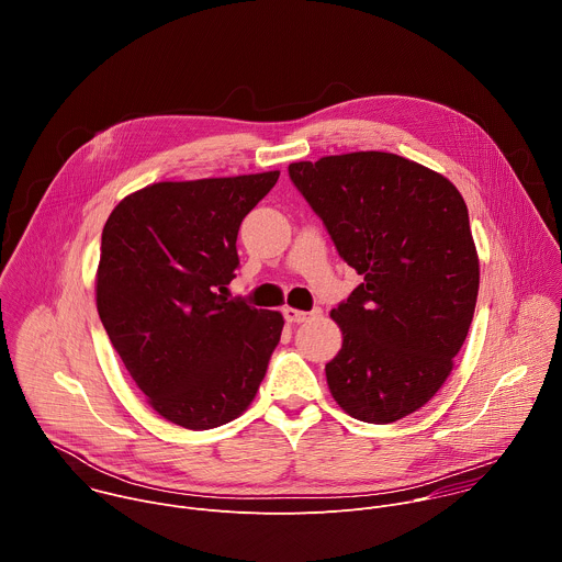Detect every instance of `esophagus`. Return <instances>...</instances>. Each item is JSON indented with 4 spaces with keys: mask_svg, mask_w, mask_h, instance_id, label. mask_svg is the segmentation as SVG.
I'll use <instances>...</instances> for the list:
<instances>
[{
    "mask_svg": "<svg viewBox=\"0 0 562 562\" xmlns=\"http://www.w3.org/2000/svg\"><path fill=\"white\" fill-rule=\"evenodd\" d=\"M284 319L286 323H306V319L319 315V308H313V311H300V308H293V306H284Z\"/></svg>",
    "mask_w": 562,
    "mask_h": 562,
    "instance_id": "esophagus-1",
    "label": "esophagus"
}]
</instances>
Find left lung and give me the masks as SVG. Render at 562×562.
<instances>
[{"label":"left lung","instance_id":"obj_1","mask_svg":"<svg viewBox=\"0 0 562 562\" xmlns=\"http://www.w3.org/2000/svg\"><path fill=\"white\" fill-rule=\"evenodd\" d=\"M340 258L364 278L331 317L342 349L325 367L351 418L386 425L438 393L473 317L480 262L460 191L407 157L356 150L293 162Z\"/></svg>","mask_w":562,"mask_h":562}]
</instances>
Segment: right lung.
Segmentation results:
<instances>
[{
    "instance_id": "1",
    "label": "right lung",
    "mask_w": 562,
    "mask_h": 562,
    "mask_svg": "<svg viewBox=\"0 0 562 562\" xmlns=\"http://www.w3.org/2000/svg\"><path fill=\"white\" fill-rule=\"evenodd\" d=\"M280 171L155 182L126 195L102 231L95 302L146 403L184 429L243 416L280 342V311L228 300L245 215Z\"/></svg>"
}]
</instances>
